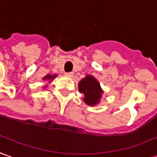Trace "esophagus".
I'll return each instance as SVG.
<instances>
[{"label":"esophagus","instance_id":"esophagus-1","mask_svg":"<svg viewBox=\"0 0 157 157\" xmlns=\"http://www.w3.org/2000/svg\"><path fill=\"white\" fill-rule=\"evenodd\" d=\"M65 76L67 77H69V78H72L73 76V73H65Z\"/></svg>","mask_w":157,"mask_h":157}]
</instances>
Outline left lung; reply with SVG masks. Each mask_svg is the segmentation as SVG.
<instances>
[{"label":"left lung","instance_id":"obj_1","mask_svg":"<svg viewBox=\"0 0 157 157\" xmlns=\"http://www.w3.org/2000/svg\"><path fill=\"white\" fill-rule=\"evenodd\" d=\"M78 90L84 94L83 101L84 103L90 106L98 105L104 92L99 81L90 74H86L78 82Z\"/></svg>","mask_w":157,"mask_h":157}]
</instances>
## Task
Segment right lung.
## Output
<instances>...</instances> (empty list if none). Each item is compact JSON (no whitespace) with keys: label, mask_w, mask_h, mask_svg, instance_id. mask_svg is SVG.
<instances>
[{"label":"right lung","mask_w":157,"mask_h":157,"mask_svg":"<svg viewBox=\"0 0 157 157\" xmlns=\"http://www.w3.org/2000/svg\"><path fill=\"white\" fill-rule=\"evenodd\" d=\"M56 77H57V74H46L43 78H42V80L44 81H49V84H51L52 81H53V79L54 78H56ZM49 84H46V85H45L44 87H43V89H46L47 88V86H48Z\"/></svg>","instance_id":"right-lung-1"}]
</instances>
